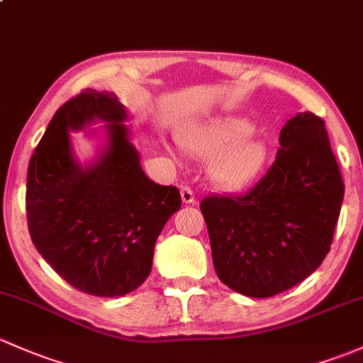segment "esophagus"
I'll return each instance as SVG.
<instances>
[{
  "label": "esophagus",
  "mask_w": 363,
  "mask_h": 363,
  "mask_svg": "<svg viewBox=\"0 0 363 363\" xmlns=\"http://www.w3.org/2000/svg\"><path fill=\"white\" fill-rule=\"evenodd\" d=\"M181 198L186 205L194 203V193L189 186H181Z\"/></svg>",
  "instance_id": "obj_1"
}]
</instances>
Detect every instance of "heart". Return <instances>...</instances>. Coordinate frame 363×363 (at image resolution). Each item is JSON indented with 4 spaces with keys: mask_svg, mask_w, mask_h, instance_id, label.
<instances>
[{
    "mask_svg": "<svg viewBox=\"0 0 363 363\" xmlns=\"http://www.w3.org/2000/svg\"><path fill=\"white\" fill-rule=\"evenodd\" d=\"M255 125L247 118L228 116L200 123L181 135L186 151L201 158L213 157L211 175L228 189L245 188L264 170L269 147L262 139L250 137Z\"/></svg>",
    "mask_w": 363,
    "mask_h": 363,
    "instance_id": "1",
    "label": "heart"
}]
</instances>
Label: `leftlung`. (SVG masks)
Wrapping results in <instances>:
<instances>
[{
	"label": "left lung",
	"mask_w": 363,
	"mask_h": 363,
	"mask_svg": "<svg viewBox=\"0 0 363 363\" xmlns=\"http://www.w3.org/2000/svg\"><path fill=\"white\" fill-rule=\"evenodd\" d=\"M342 198L325 123L297 113L280 130L277 160L254 188L201 200L219 280L249 297L301 284L329 254Z\"/></svg>",
	"instance_id": "1"
}]
</instances>
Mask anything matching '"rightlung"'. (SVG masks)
<instances>
[{"label": "right lung", "mask_w": 363, "mask_h": 363, "mask_svg": "<svg viewBox=\"0 0 363 363\" xmlns=\"http://www.w3.org/2000/svg\"><path fill=\"white\" fill-rule=\"evenodd\" d=\"M108 121V144L90 166L72 152L69 130ZM108 91L86 89L53 114L28 169L29 235L67 284L99 297L135 291L151 273L158 235L181 208L175 186L152 182Z\"/></svg>", "instance_id": "right-lung-1"}]
</instances>
